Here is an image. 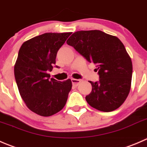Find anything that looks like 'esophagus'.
I'll list each match as a JSON object with an SVG mask.
<instances>
[{
	"label": "esophagus",
	"mask_w": 147,
	"mask_h": 147,
	"mask_svg": "<svg viewBox=\"0 0 147 147\" xmlns=\"http://www.w3.org/2000/svg\"><path fill=\"white\" fill-rule=\"evenodd\" d=\"M81 79H76V78H71L72 84H73V85L75 86H78V84L81 83Z\"/></svg>",
	"instance_id": "obj_1"
}]
</instances>
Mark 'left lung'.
Here are the masks:
<instances>
[{"label": "left lung", "mask_w": 147, "mask_h": 147, "mask_svg": "<svg viewBox=\"0 0 147 147\" xmlns=\"http://www.w3.org/2000/svg\"><path fill=\"white\" fill-rule=\"evenodd\" d=\"M88 62L95 63L99 81H89L91 92L87 103L96 109L109 112L121 107L131 89L132 62L122 42L98 30H80L66 41Z\"/></svg>", "instance_id": "left-lung-1"}]
</instances>
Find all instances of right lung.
Returning <instances> with one entry per match:
<instances>
[{
  "instance_id": "obj_1",
  "label": "right lung",
  "mask_w": 147,
  "mask_h": 147,
  "mask_svg": "<svg viewBox=\"0 0 147 147\" xmlns=\"http://www.w3.org/2000/svg\"><path fill=\"white\" fill-rule=\"evenodd\" d=\"M72 33H46L25 41L14 66V75L26 107L41 117H50L66 105L71 79H50L59 49Z\"/></svg>"
}]
</instances>
